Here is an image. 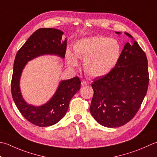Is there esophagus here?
Wrapping results in <instances>:
<instances>
[{"instance_id": "1", "label": "esophagus", "mask_w": 157, "mask_h": 157, "mask_svg": "<svg viewBox=\"0 0 157 157\" xmlns=\"http://www.w3.org/2000/svg\"><path fill=\"white\" fill-rule=\"evenodd\" d=\"M81 84H82V86H86V85H88V82H86L85 80H82Z\"/></svg>"}]
</instances>
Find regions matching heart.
<instances>
[{"instance_id":"b5f03b06","label":"heart","mask_w":157,"mask_h":157,"mask_svg":"<svg viewBox=\"0 0 157 157\" xmlns=\"http://www.w3.org/2000/svg\"><path fill=\"white\" fill-rule=\"evenodd\" d=\"M75 56L84 58V69L92 77L103 76L114 68L121 54V45L118 40L103 36L84 37L73 45ZM67 63L74 67L78 60L70 50L66 52Z\"/></svg>"}]
</instances>
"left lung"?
Returning <instances> with one entry per match:
<instances>
[{"instance_id":"obj_1","label":"left lung","mask_w":157,"mask_h":157,"mask_svg":"<svg viewBox=\"0 0 157 157\" xmlns=\"http://www.w3.org/2000/svg\"><path fill=\"white\" fill-rule=\"evenodd\" d=\"M120 34V32H116ZM121 57L111 71L94 79L90 112L100 124L121 127L129 122L140 108L149 83L148 60L145 52L129 34Z\"/></svg>"}]
</instances>
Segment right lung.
Here are the masks:
<instances>
[{
	"mask_svg": "<svg viewBox=\"0 0 157 157\" xmlns=\"http://www.w3.org/2000/svg\"><path fill=\"white\" fill-rule=\"evenodd\" d=\"M63 35V31L52 28L36 30L18 50L14 60L11 79L12 97L21 115L38 127H49L60 121L66 114L71 99L80 89V79L75 77L61 81L52 99L41 106L29 105L21 96L20 79L28 61L44 54H54L64 58L67 39H62Z\"/></svg>",
	"mask_w": 157,
	"mask_h": 157,
	"instance_id": "add662e5",
	"label": "right lung"
}]
</instances>
